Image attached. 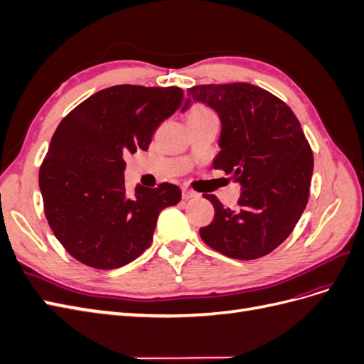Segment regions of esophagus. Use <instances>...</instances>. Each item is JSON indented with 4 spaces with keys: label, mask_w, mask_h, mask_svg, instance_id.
<instances>
[{
    "label": "esophagus",
    "mask_w": 364,
    "mask_h": 364,
    "mask_svg": "<svg viewBox=\"0 0 364 364\" xmlns=\"http://www.w3.org/2000/svg\"><path fill=\"white\" fill-rule=\"evenodd\" d=\"M197 196H199V194L194 193V191H191V190H186V188H183V190H182V199H183V200L194 199V197H197Z\"/></svg>",
    "instance_id": "1"
}]
</instances>
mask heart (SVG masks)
Returning a JSON list of instances; mask_svg holds the SVG:
<instances>
[{"mask_svg": "<svg viewBox=\"0 0 364 364\" xmlns=\"http://www.w3.org/2000/svg\"><path fill=\"white\" fill-rule=\"evenodd\" d=\"M203 119H217L214 111L203 106V105H196L188 111V121H203Z\"/></svg>", "mask_w": 364, "mask_h": 364, "instance_id": "obj_1", "label": "heart"}]
</instances>
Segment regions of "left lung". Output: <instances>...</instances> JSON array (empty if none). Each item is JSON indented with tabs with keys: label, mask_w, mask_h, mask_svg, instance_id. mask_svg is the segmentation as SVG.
<instances>
[{
	"label": "left lung",
	"mask_w": 364,
	"mask_h": 364,
	"mask_svg": "<svg viewBox=\"0 0 364 364\" xmlns=\"http://www.w3.org/2000/svg\"><path fill=\"white\" fill-rule=\"evenodd\" d=\"M188 95L182 111L194 100L218 114L222 150L214 168L243 190L235 211L203 194L215 215L200 237L234 259L267 255L291 234L310 196L314 159L299 119L278 97L245 82L197 85Z\"/></svg>",
	"instance_id": "left-lung-1"
}]
</instances>
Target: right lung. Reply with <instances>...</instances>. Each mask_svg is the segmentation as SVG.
Instances as JSON below:
<instances>
[{
	"instance_id": "obj_1",
	"label": "right lung",
	"mask_w": 364,
	"mask_h": 364,
	"mask_svg": "<svg viewBox=\"0 0 364 364\" xmlns=\"http://www.w3.org/2000/svg\"><path fill=\"white\" fill-rule=\"evenodd\" d=\"M178 86L117 85L65 117L39 170L43 213L73 258L102 270L123 267L153 240L158 215L178 205V185L126 190L127 155L147 150L162 121L181 107Z\"/></svg>"
}]
</instances>
